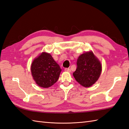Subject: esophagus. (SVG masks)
Here are the masks:
<instances>
[{"mask_svg":"<svg viewBox=\"0 0 129 129\" xmlns=\"http://www.w3.org/2000/svg\"><path fill=\"white\" fill-rule=\"evenodd\" d=\"M65 71H67V72H69V73H70V72H71V69H69V68H65Z\"/></svg>","mask_w":129,"mask_h":129,"instance_id":"obj_1","label":"esophagus"}]
</instances>
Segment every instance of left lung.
Listing matches in <instances>:
<instances>
[{
	"mask_svg": "<svg viewBox=\"0 0 129 129\" xmlns=\"http://www.w3.org/2000/svg\"><path fill=\"white\" fill-rule=\"evenodd\" d=\"M76 63L77 68L73 73L76 81L85 87L95 83L101 75L102 65L93 53L89 51L80 55Z\"/></svg>",
	"mask_w": 129,
	"mask_h": 129,
	"instance_id": "obj_1",
	"label": "left lung"
}]
</instances>
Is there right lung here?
<instances>
[{"label": "right lung", "mask_w": 129, "mask_h": 129, "mask_svg": "<svg viewBox=\"0 0 129 129\" xmlns=\"http://www.w3.org/2000/svg\"><path fill=\"white\" fill-rule=\"evenodd\" d=\"M31 71L38 86L48 88L57 81L61 69L49 53L43 52L34 60Z\"/></svg>", "instance_id": "1"}]
</instances>
